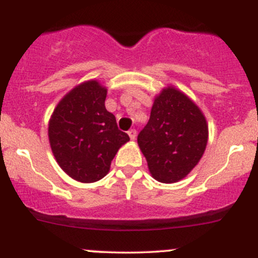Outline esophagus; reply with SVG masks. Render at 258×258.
Here are the masks:
<instances>
[{"label": "esophagus", "instance_id": "esophagus-1", "mask_svg": "<svg viewBox=\"0 0 258 258\" xmlns=\"http://www.w3.org/2000/svg\"><path fill=\"white\" fill-rule=\"evenodd\" d=\"M128 136H130V138H131L132 141L136 140V136H137L136 130H130V131H128Z\"/></svg>", "mask_w": 258, "mask_h": 258}]
</instances>
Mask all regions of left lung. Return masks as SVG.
<instances>
[{"label": "left lung", "instance_id": "obj_1", "mask_svg": "<svg viewBox=\"0 0 258 258\" xmlns=\"http://www.w3.org/2000/svg\"><path fill=\"white\" fill-rule=\"evenodd\" d=\"M137 142L152 177L161 183H175L186 177L204 154L207 120L185 94L168 86L154 99L150 121Z\"/></svg>", "mask_w": 258, "mask_h": 258}]
</instances>
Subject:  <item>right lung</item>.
<instances>
[{
  "instance_id": "right-lung-1",
  "label": "right lung",
  "mask_w": 258,
  "mask_h": 258,
  "mask_svg": "<svg viewBox=\"0 0 258 258\" xmlns=\"http://www.w3.org/2000/svg\"><path fill=\"white\" fill-rule=\"evenodd\" d=\"M106 95L96 80L85 81L65 95L50 117L51 152L61 169L81 183L104 178L117 151L130 141L105 107Z\"/></svg>"
}]
</instances>
